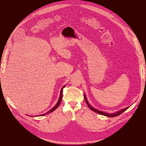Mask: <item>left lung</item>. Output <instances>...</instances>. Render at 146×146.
I'll return each instance as SVG.
<instances>
[{"label":"left lung","mask_w":146,"mask_h":146,"mask_svg":"<svg viewBox=\"0 0 146 146\" xmlns=\"http://www.w3.org/2000/svg\"><path fill=\"white\" fill-rule=\"evenodd\" d=\"M85 101H86V104H87L88 106V107H89L91 110H92V111H94V112H96V113H98V114H102V115L106 116H108V117H112L117 116H119V115H120V114H121V113H122L123 112H124L126 110H127L128 108H129V107H127V108H124V109H123V110H121V111H118V112H117V113H114V114H108V113H104V112H102V111H99V110H96L95 108H92V107H91V106L89 104V103H88V102L87 101V99H86V96H85Z\"/></svg>","instance_id":"8db88e82"}]
</instances>
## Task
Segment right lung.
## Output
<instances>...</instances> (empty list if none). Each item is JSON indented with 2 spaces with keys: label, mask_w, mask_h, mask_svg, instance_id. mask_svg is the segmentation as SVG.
Masks as SVG:
<instances>
[{
  "label": "right lung",
  "mask_w": 146,
  "mask_h": 146,
  "mask_svg": "<svg viewBox=\"0 0 146 146\" xmlns=\"http://www.w3.org/2000/svg\"><path fill=\"white\" fill-rule=\"evenodd\" d=\"M65 87V86H64L62 88H61V92H60V98H59V99H58V102H57V104H56V105L55 106V107H54V108H52L48 112H47V113H46V114H41V115H39V116H44V115H46V114H48V113H52V111H54L55 110H56L57 108L58 107V106L60 105V103H61V99H62V96H63V95H62V94H63V88Z\"/></svg>",
  "instance_id": "right-lung-1"
}]
</instances>
